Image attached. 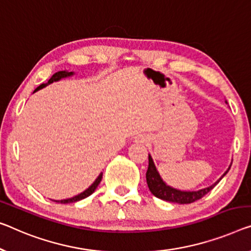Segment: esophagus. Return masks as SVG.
<instances>
[{"instance_id":"34e87169","label":"esophagus","mask_w":251,"mask_h":251,"mask_svg":"<svg viewBox=\"0 0 251 251\" xmlns=\"http://www.w3.org/2000/svg\"><path fill=\"white\" fill-rule=\"evenodd\" d=\"M150 140H149V137H147V136H144V137H141L140 138V142H142V143H148Z\"/></svg>"}]
</instances>
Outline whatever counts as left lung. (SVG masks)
I'll use <instances>...</instances> for the list:
<instances>
[{"label":"left lung","instance_id":"left-lung-1","mask_svg":"<svg viewBox=\"0 0 251 251\" xmlns=\"http://www.w3.org/2000/svg\"><path fill=\"white\" fill-rule=\"evenodd\" d=\"M230 167L218 181L214 182L212 186L207 187V188L197 190V192H181V190L175 189L173 187L167 186L164 184L161 177H160L158 170H156L151 155L149 154V168L147 171V182H148L150 192H151L155 197L160 198V200L171 201V203L190 204L198 200H201V198L206 195L208 192H211V190L219 184V181L221 180L224 176L227 174V171L230 170Z\"/></svg>","mask_w":251,"mask_h":251}]
</instances>
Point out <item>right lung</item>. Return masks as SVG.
I'll use <instances>...</instances> for the list:
<instances>
[{"label": "right lung", "mask_w": 251, "mask_h": 251, "mask_svg": "<svg viewBox=\"0 0 251 251\" xmlns=\"http://www.w3.org/2000/svg\"><path fill=\"white\" fill-rule=\"evenodd\" d=\"M71 75H73V72H67V71H59V72H57V73H55L53 76H51L50 80H48V82L47 83H43V84H40L38 88H37L35 91L33 92H36V91H38V90H40V89H43V88H45L46 87V85H48V84H50V83H53V82H56V81H58V80H61V78H63V77H66V76H71ZM101 179H102V173L100 174L99 176H98V178L96 179L95 180V182H93V184L89 187L88 189H85L83 193H81V194H78V195H76V196H74V197H72V198H69V200H62V201H56V203H61V204H66V203H74V201H81V200H83V198H85V197H88V196H90L91 195V194L95 192L96 190V188L97 187H98V185L100 184V181H101Z\"/></svg>", "instance_id": "right-lung-1"}]
</instances>
